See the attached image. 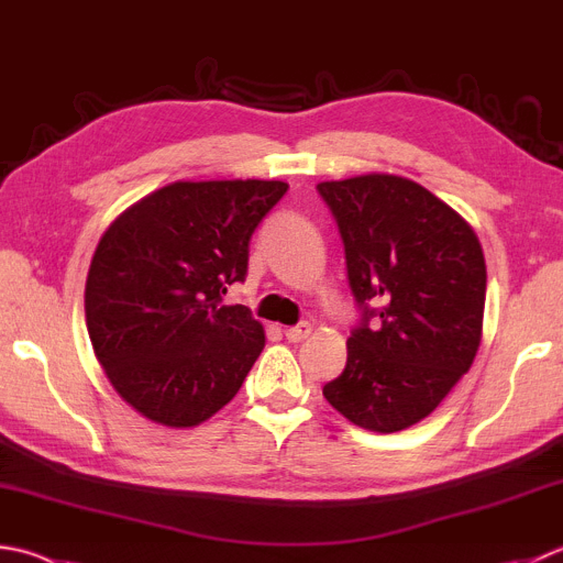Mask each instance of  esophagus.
<instances>
[{
  "mask_svg": "<svg viewBox=\"0 0 563 563\" xmlns=\"http://www.w3.org/2000/svg\"><path fill=\"white\" fill-rule=\"evenodd\" d=\"M310 334H312V327L307 324V322H300V324L285 329V339H288V341H302V339H307Z\"/></svg>",
  "mask_w": 563,
  "mask_h": 563,
  "instance_id": "obj_1",
  "label": "esophagus"
}]
</instances>
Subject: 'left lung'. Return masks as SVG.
I'll return each mask as SVG.
<instances>
[{
    "instance_id": "8db88e82",
    "label": "left lung",
    "mask_w": 563,
    "mask_h": 563,
    "mask_svg": "<svg viewBox=\"0 0 563 563\" xmlns=\"http://www.w3.org/2000/svg\"><path fill=\"white\" fill-rule=\"evenodd\" d=\"M317 190L336 219L361 310L346 368L322 393L349 422L400 432L434 412L476 358L483 249L464 217L398 175H358Z\"/></svg>"
}]
</instances>
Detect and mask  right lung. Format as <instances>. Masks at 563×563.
Instances as JSON below:
<instances>
[{"label": "right lung", "instance_id": "add662e5", "mask_svg": "<svg viewBox=\"0 0 563 563\" xmlns=\"http://www.w3.org/2000/svg\"><path fill=\"white\" fill-rule=\"evenodd\" d=\"M285 192L280 180H180L131 205L99 239L87 332L109 383L151 422L209 420L261 356V322L222 295L246 280L249 241Z\"/></svg>", "mask_w": 563, "mask_h": 563}]
</instances>
